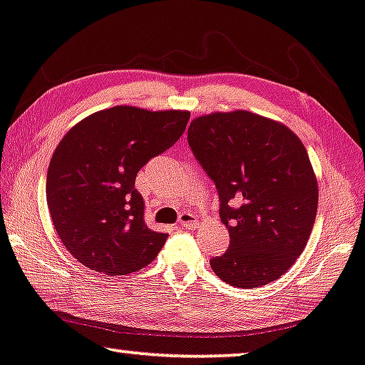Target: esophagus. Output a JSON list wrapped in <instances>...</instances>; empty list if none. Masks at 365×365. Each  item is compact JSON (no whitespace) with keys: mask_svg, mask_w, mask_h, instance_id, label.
Returning a JSON list of instances; mask_svg holds the SVG:
<instances>
[{"mask_svg":"<svg viewBox=\"0 0 365 365\" xmlns=\"http://www.w3.org/2000/svg\"><path fill=\"white\" fill-rule=\"evenodd\" d=\"M197 217L190 212H182L178 217V225L180 228H187V230H192V228L197 227Z\"/></svg>","mask_w":365,"mask_h":365,"instance_id":"esophagus-1","label":"esophagus"}]
</instances>
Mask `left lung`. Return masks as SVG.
<instances>
[{"label":"left lung","instance_id":"1","mask_svg":"<svg viewBox=\"0 0 365 365\" xmlns=\"http://www.w3.org/2000/svg\"><path fill=\"white\" fill-rule=\"evenodd\" d=\"M188 145L215 183L230 235L212 270L240 289L277 280L302 254L317 215V180L302 142L285 125L237 110L193 120Z\"/></svg>","mask_w":365,"mask_h":365}]
</instances>
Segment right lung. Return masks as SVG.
<instances>
[{
	"mask_svg": "<svg viewBox=\"0 0 365 365\" xmlns=\"http://www.w3.org/2000/svg\"><path fill=\"white\" fill-rule=\"evenodd\" d=\"M188 118V111L113 106L63 137L48 167L46 202L58 237L80 264L126 275L158 255L168 235L145 223L135 178L178 142Z\"/></svg>",
	"mask_w": 365,
	"mask_h": 365,
	"instance_id": "obj_1",
	"label": "right lung"
}]
</instances>
